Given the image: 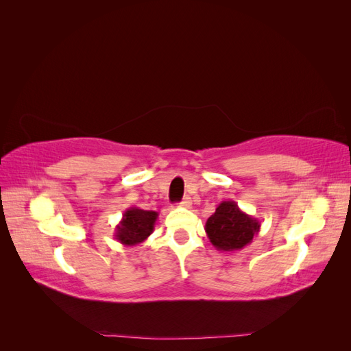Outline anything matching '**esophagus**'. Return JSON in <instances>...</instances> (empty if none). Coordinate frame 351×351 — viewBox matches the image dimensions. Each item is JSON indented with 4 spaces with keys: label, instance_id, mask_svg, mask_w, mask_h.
<instances>
[{
    "label": "esophagus",
    "instance_id": "34e87169",
    "mask_svg": "<svg viewBox=\"0 0 351 351\" xmlns=\"http://www.w3.org/2000/svg\"><path fill=\"white\" fill-rule=\"evenodd\" d=\"M178 205L183 206V208H190V206H192V199H190V197H184L182 202H180Z\"/></svg>",
    "mask_w": 351,
    "mask_h": 351
}]
</instances>
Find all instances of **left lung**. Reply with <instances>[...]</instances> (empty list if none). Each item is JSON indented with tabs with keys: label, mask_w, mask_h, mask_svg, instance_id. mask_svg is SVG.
Masks as SVG:
<instances>
[{
	"label": "left lung",
	"mask_w": 351,
	"mask_h": 351,
	"mask_svg": "<svg viewBox=\"0 0 351 351\" xmlns=\"http://www.w3.org/2000/svg\"><path fill=\"white\" fill-rule=\"evenodd\" d=\"M259 230L261 222L243 212L234 200L221 202L205 224L209 241L222 252L246 247Z\"/></svg>",
	"instance_id": "8db88e82"
}]
</instances>
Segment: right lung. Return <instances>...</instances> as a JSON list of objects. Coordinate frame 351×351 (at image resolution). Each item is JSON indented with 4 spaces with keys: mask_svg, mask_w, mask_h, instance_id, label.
Returning a JSON list of instances; mask_svg holds the SVG:
<instances>
[{
    "mask_svg": "<svg viewBox=\"0 0 351 351\" xmlns=\"http://www.w3.org/2000/svg\"><path fill=\"white\" fill-rule=\"evenodd\" d=\"M158 212L132 206L124 210L120 224L115 227V239L124 246H136L152 234Z\"/></svg>",
    "mask_w": 351,
    "mask_h": 351,
    "instance_id": "1",
    "label": "right lung"
}]
</instances>
